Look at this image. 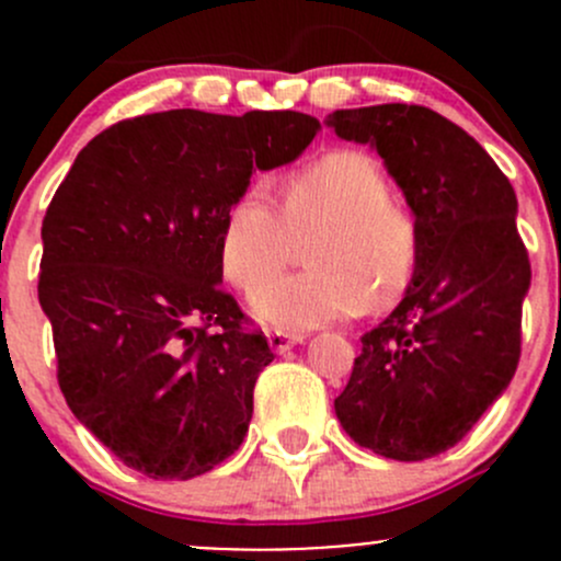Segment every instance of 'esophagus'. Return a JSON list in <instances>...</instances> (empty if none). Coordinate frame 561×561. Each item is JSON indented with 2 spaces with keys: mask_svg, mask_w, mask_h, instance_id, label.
Instances as JSON below:
<instances>
[{
  "mask_svg": "<svg viewBox=\"0 0 561 561\" xmlns=\"http://www.w3.org/2000/svg\"><path fill=\"white\" fill-rule=\"evenodd\" d=\"M304 342V333H287V331H271L268 333V344L274 353H287L290 347Z\"/></svg>",
  "mask_w": 561,
  "mask_h": 561,
  "instance_id": "obj_1",
  "label": "esophagus"
}]
</instances>
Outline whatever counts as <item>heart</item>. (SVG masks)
<instances>
[{
    "mask_svg": "<svg viewBox=\"0 0 561 561\" xmlns=\"http://www.w3.org/2000/svg\"><path fill=\"white\" fill-rule=\"evenodd\" d=\"M316 241L309 275L272 280L289 236ZM225 279L253 290L252 309L271 325L307 331L366 312L382 314L410 293L421 265V228L375 157L336 149L282 179V214L263 190L228 208L219 233Z\"/></svg>",
    "mask_w": 561,
    "mask_h": 561,
    "instance_id": "b5f03b06",
    "label": "heart"
}]
</instances>
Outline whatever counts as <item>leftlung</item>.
<instances>
[{
    "label": "left lung",
    "mask_w": 561,
    "mask_h": 561,
    "mask_svg": "<svg viewBox=\"0 0 561 561\" xmlns=\"http://www.w3.org/2000/svg\"><path fill=\"white\" fill-rule=\"evenodd\" d=\"M328 127L382 157L421 228L415 282L360 336L333 407L360 448L423 461L463 439L516 375L531 279L516 192L483 146L432 107L333 111Z\"/></svg>",
    "instance_id": "1"
}]
</instances>
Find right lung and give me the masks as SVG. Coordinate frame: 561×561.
Wrapping results in <instances>:
<instances>
[{
	"instance_id": "add662e5",
	"label": "right lung",
	"mask_w": 561,
	"mask_h": 561,
	"mask_svg": "<svg viewBox=\"0 0 561 561\" xmlns=\"http://www.w3.org/2000/svg\"><path fill=\"white\" fill-rule=\"evenodd\" d=\"M320 129L296 111L124 118L89 140L43 219L39 307L72 415L154 480H190L244 443L263 331L219 287V233L254 171Z\"/></svg>"
}]
</instances>
